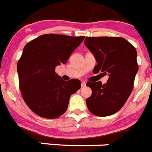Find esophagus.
Here are the masks:
<instances>
[{
	"label": "esophagus",
	"instance_id": "34e87169",
	"mask_svg": "<svg viewBox=\"0 0 152 152\" xmlns=\"http://www.w3.org/2000/svg\"><path fill=\"white\" fill-rule=\"evenodd\" d=\"M85 86H86V82L82 81V82H81V87H82V88H84V87H85Z\"/></svg>",
	"mask_w": 152,
	"mask_h": 152
}]
</instances>
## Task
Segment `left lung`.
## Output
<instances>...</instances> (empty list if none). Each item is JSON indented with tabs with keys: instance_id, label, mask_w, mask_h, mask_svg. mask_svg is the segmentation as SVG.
I'll use <instances>...</instances> for the list:
<instances>
[{
	"instance_id": "left-lung-1",
	"label": "left lung",
	"mask_w": 152,
	"mask_h": 152,
	"mask_svg": "<svg viewBox=\"0 0 152 152\" xmlns=\"http://www.w3.org/2000/svg\"><path fill=\"white\" fill-rule=\"evenodd\" d=\"M84 45L97 62L93 72L109 75L106 84H86L92 90L86 103L90 112L96 116H110L123 107L133 89L139 71L136 49L122 37H87Z\"/></svg>"
}]
</instances>
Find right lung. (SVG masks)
I'll return each instance as SVG.
<instances>
[{
	"instance_id": "obj_1",
	"label": "right lung",
	"mask_w": 152,
	"mask_h": 152,
	"mask_svg": "<svg viewBox=\"0 0 152 152\" xmlns=\"http://www.w3.org/2000/svg\"><path fill=\"white\" fill-rule=\"evenodd\" d=\"M84 36L45 34L28 42L17 63L22 96L33 113L46 119L64 113L70 96L80 88L77 79L63 80L56 67L65 64Z\"/></svg>"
}]
</instances>
